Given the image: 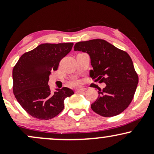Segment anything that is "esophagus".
<instances>
[{
  "instance_id": "1",
  "label": "esophagus",
  "mask_w": 154,
  "mask_h": 154,
  "mask_svg": "<svg viewBox=\"0 0 154 154\" xmlns=\"http://www.w3.org/2000/svg\"><path fill=\"white\" fill-rule=\"evenodd\" d=\"M85 91V89H84V88H79V89H77L76 92H77V93H84V92Z\"/></svg>"
}]
</instances>
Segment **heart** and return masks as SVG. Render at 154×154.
<instances>
[{"label": "heart", "instance_id": "obj_1", "mask_svg": "<svg viewBox=\"0 0 154 154\" xmlns=\"http://www.w3.org/2000/svg\"><path fill=\"white\" fill-rule=\"evenodd\" d=\"M78 83H79L78 81H75V82H72V84H73V85H77V84H78Z\"/></svg>", "mask_w": 154, "mask_h": 154}]
</instances>
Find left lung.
<instances>
[{
  "label": "left lung",
  "mask_w": 154,
  "mask_h": 154,
  "mask_svg": "<svg viewBox=\"0 0 154 154\" xmlns=\"http://www.w3.org/2000/svg\"><path fill=\"white\" fill-rule=\"evenodd\" d=\"M74 51L87 53L93 69L90 76L105 82L91 109L105 117L121 114L131 103L138 84V76L128 53L101 39L77 43Z\"/></svg>",
  "instance_id": "obj_1"
}]
</instances>
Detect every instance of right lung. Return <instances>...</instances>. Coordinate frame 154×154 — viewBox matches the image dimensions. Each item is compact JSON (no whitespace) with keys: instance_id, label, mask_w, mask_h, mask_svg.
<instances>
[{"instance_id":"add662e5","label":"right lung","mask_w":154,"mask_h":154,"mask_svg":"<svg viewBox=\"0 0 154 154\" xmlns=\"http://www.w3.org/2000/svg\"><path fill=\"white\" fill-rule=\"evenodd\" d=\"M73 43H43L24 54L13 69V92L17 101L29 115L39 119H52L64 108V99L73 95L70 88L51 91V72L58 69Z\"/></svg>"}]
</instances>
